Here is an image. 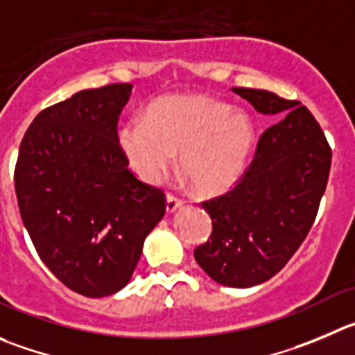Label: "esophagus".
<instances>
[{
  "mask_svg": "<svg viewBox=\"0 0 355 355\" xmlns=\"http://www.w3.org/2000/svg\"><path fill=\"white\" fill-rule=\"evenodd\" d=\"M165 202H167V205H165V211H167V214H172V212H174L175 209H180L181 205H183V200H180V198H175L174 195H167Z\"/></svg>",
  "mask_w": 355,
  "mask_h": 355,
  "instance_id": "1",
  "label": "esophagus"
}]
</instances>
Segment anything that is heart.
Wrapping results in <instances>:
<instances>
[{
  "label": "heart",
  "mask_w": 355,
  "mask_h": 355,
  "mask_svg": "<svg viewBox=\"0 0 355 355\" xmlns=\"http://www.w3.org/2000/svg\"><path fill=\"white\" fill-rule=\"evenodd\" d=\"M256 129L244 110L202 94L168 96L130 118L118 130V144L130 171L146 184L164 181L180 165L200 195H221L244 175Z\"/></svg>",
  "instance_id": "heart-1"
}]
</instances>
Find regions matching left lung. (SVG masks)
I'll return each mask as SVG.
<instances>
[{"instance_id": "left-lung-1", "label": "left lung", "mask_w": 355, "mask_h": 355, "mask_svg": "<svg viewBox=\"0 0 355 355\" xmlns=\"http://www.w3.org/2000/svg\"><path fill=\"white\" fill-rule=\"evenodd\" d=\"M258 113L282 114L259 137L254 160L228 193L204 202L212 234L195 259L218 284L252 288L284 268L312 228L331 167V148L298 101L232 89Z\"/></svg>"}]
</instances>
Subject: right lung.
I'll list each match as a JSON object with an SVG mask.
<instances>
[{
  "label": "right lung",
  "mask_w": 355,
  "mask_h": 355,
  "mask_svg": "<svg viewBox=\"0 0 355 355\" xmlns=\"http://www.w3.org/2000/svg\"><path fill=\"white\" fill-rule=\"evenodd\" d=\"M130 94V83H113L46 107L17 158V202L40 258L89 298L129 284L144 239L165 214L162 190L136 180L118 144Z\"/></svg>",
  "instance_id": "add662e5"
}]
</instances>
